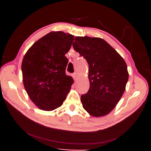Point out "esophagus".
Here are the masks:
<instances>
[{"instance_id":"34e87169","label":"esophagus","mask_w":151,"mask_h":151,"mask_svg":"<svg viewBox=\"0 0 151 151\" xmlns=\"http://www.w3.org/2000/svg\"><path fill=\"white\" fill-rule=\"evenodd\" d=\"M73 79H74V80L76 81V79H77V77H78V74L76 73H73Z\"/></svg>"}]
</instances>
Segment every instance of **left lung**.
<instances>
[{"label": "left lung", "mask_w": 151, "mask_h": 151, "mask_svg": "<svg viewBox=\"0 0 151 151\" xmlns=\"http://www.w3.org/2000/svg\"><path fill=\"white\" fill-rule=\"evenodd\" d=\"M73 48L88 64L90 88L82 94L83 108L93 116L109 114L119 103L129 79L127 64L105 40L76 37Z\"/></svg>", "instance_id": "8db88e82"}]
</instances>
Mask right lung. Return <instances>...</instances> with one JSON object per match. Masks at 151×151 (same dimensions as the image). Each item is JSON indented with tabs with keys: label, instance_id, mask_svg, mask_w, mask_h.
<instances>
[{
	"label": "right lung",
	"instance_id": "add662e5",
	"mask_svg": "<svg viewBox=\"0 0 151 151\" xmlns=\"http://www.w3.org/2000/svg\"><path fill=\"white\" fill-rule=\"evenodd\" d=\"M74 36L51 32L36 42L23 58L22 73L24 88L35 105L53 111L62 105L73 83L66 75L68 52Z\"/></svg>",
	"mask_w": 151,
	"mask_h": 151
}]
</instances>
